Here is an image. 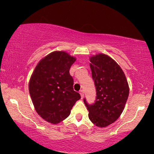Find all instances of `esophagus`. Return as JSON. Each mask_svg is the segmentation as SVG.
Returning a JSON list of instances; mask_svg holds the SVG:
<instances>
[{
  "label": "esophagus",
  "mask_w": 154,
  "mask_h": 154,
  "mask_svg": "<svg viewBox=\"0 0 154 154\" xmlns=\"http://www.w3.org/2000/svg\"><path fill=\"white\" fill-rule=\"evenodd\" d=\"M79 93H80V94H81V98H83V96H84V91H83V90H80Z\"/></svg>",
  "instance_id": "34e87169"
}]
</instances>
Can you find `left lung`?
<instances>
[{"label": "left lung", "instance_id": "8db88e82", "mask_svg": "<svg viewBox=\"0 0 154 154\" xmlns=\"http://www.w3.org/2000/svg\"><path fill=\"white\" fill-rule=\"evenodd\" d=\"M92 77L96 87V100L89 104L84 99L92 123L100 128L111 125L125 108L129 86L125 73L112 58L104 54L90 58Z\"/></svg>", "mask_w": 154, "mask_h": 154}]
</instances>
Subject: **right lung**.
<instances>
[{"instance_id": "1", "label": "right lung", "mask_w": 154, "mask_h": 154, "mask_svg": "<svg viewBox=\"0 0 154 154\" xmlns=\"http://www.w3.org/2000/svg\"><path fill=\"white\" fill-rule=\"evenodd\" d=\"M75 60L66 52H53L40 61L31 75L29 89L33 106L49 123L57 124L66 119L81 99L73 90V79L69 73Z\"/></svg>"}]
</instances>
